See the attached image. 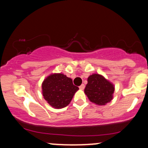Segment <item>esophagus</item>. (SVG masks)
<instances>
[{
    "label": "esophagus",
    "instance_id": "1",
    "mask_svg": "<svg viewBox=\"0 0 148 148\" xmlns=\"http://www.w3.org/2000/svg\"><path fill=\"white\" fill-rule=\"evenodd\" d=\"M84 88H85V85L84 84L81 85V86H79V89L81 90H84Z\"/></svg>",
    "mask_w": 148,
    "mask_h": 148
}]
</instances>
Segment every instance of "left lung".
<instances>
[{
	"label": "left lung",
	"mask_w": 148,
	"mask_h": 148,
	"mask_svg": "<svg viewBox=\"0 0 148 148\" xmlns=\"http://www.w3.org/2000/svg\"><path fill=\"white\" fill-rule=\"evenodd\" d=\"M114 85L99 74H93L88 78L84 92L91 102L103 106L110 102L113 97Z\"/></svg>",
	"instance_id": "8db88e82"
}]
</instances>
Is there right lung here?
Wrapping results in <instances>:
<instances>
[{
	"label": "right lung",
	"mask_w": 148,
	"mask_h": 148,
	"mask_svg": "<svg viewBox=\"0 0 148 148\" xmlns=\"http://www.w3.org/2000/svg\"><path fill=\"white\" fill-rule=\"evenodd\" d=\"M42 95L50 106L54 108L66 107L79 90L72 79L62 73H54L47 76L42 84Z\"/></svg>",
	"instance_id": "1"
}]
</instances>
